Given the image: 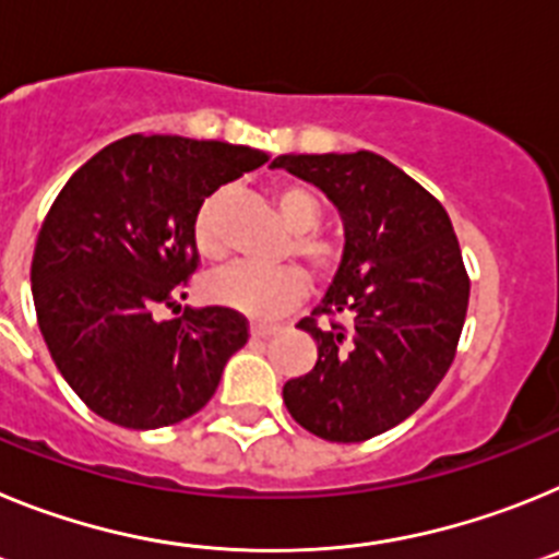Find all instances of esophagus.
<instances>
[{
  "mask_svg": "<svg viewBox=\"0 0 559 559\" xmlns=\"http://www.w3.org/2000/svg\"><path fill=\"white\" fill-rule=\"evenodd\" d=\"M249 333H251V338H269V335H274L276 333V328L274 324H251L249 328Z\"/></svg>",
  "mask_w": 559,
  "mask_h": 559,
  "instance_id": "obj_1",
  "label": "esophagus"
}]
</instances>
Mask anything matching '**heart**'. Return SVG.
Listing matches in <instances>:
<instances>
[{
  "mask_svg": "<svg viewBox=\"0 0 559 559\" xmlns=\"http://www.w3.org/2000/svg\"><path fill=\"white\" fill-rule=\"evenodd\" d=\"M280 215L294 231V254L305 263V269L316 280H330L344 260V246L335 237L322 235V201L313 190L302 185H283L274 192ZM224 190L212 192L210 199L195 212L192 221V240L204 257H221L226 251L224 224H221ZM204 294L210 302L221 308L237 310L251 319H274L294 305H299L308 294V276L294 265L283 269H257V265L237 263L221 269L204 283Z\"/></svg>",
  "mask_w": 559,
  "mask_h": 559,
  "instance_id": "heart-1",
  "label": "heart"
}]
</instances>
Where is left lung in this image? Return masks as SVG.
<instances>
[{"label":"left lung","mask_w":559,"mask_h":559,"mask_svg":"<svg viewBox=\"0 0 559 559\" xmlns=\"http://www.w3.org/2000/svg\"><path fill=\"white\" fill-rule=\"evenodd\" d=\"M271 167L319 187L344 221L333 285L296 324L319 360L285 383V406L316 437L364 442L412 417L451 369L471 299L456 231L426 187L372 151L285 153Z\"/></svg>","instance_id":"8db88e82"}]
</instances>
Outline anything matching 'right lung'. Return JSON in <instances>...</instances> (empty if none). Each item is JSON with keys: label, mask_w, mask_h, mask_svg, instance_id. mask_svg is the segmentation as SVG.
Segmentation results:
<instances>
[{"label": "right lung", "mask_w": 559, "mask_h": 559, "mask_svg": "<svg viewBox=\"0 0 559 559\" xmlns=\"http://www.w3.org/2000/svg\"><path fill=\"white\" fill-rule=\"evenodd\" d=\"M229 142L133 133L63 185L38 231L29 283L38 328L72 392L114 426H176L210 403L246 316L185 308L199 269L195 212L221 185L265 165Z\"/></svg>", "instance_id": "obj_1"}]
</instances>
